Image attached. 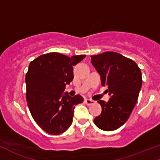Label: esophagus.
<instances>
[{"label": "esophagus", "mask_w": 160, "mask_h": 160, "mask_svg": "<svg viewBox=\"0 0 160 160\" xmlns=\"http://www.w3.org/2000/svg\"><path fill=\"white\" fill-rule=\"evenodd\" d=\"M84 102H85V104H87V105H88V106L91 105V104H93L94 103H95V102H94L93 100L88 99V98H87V99H85V101H84Z\"/></svg>", "instance_id": "34e87169"}]
</instances>
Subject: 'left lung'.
Returning a JSON list of instances; mask_svg holds the SVG:
<instances>
[{"label":"left lung","mask_w":160,"mask_h":160,"mask_svg":"<svg viewBox=\"0 0 160 160\" xmlns=\"http://www.w3.org/2000/svg\"><path fill=\"white\" fill-rule=\"evenodd\" d=\"M91 63L101 76L102 85L108 86V102L98 100L102 113L94 119L98 128L111 131L123 125L137 103L142 88V72L131 59L115 52L91 56Z\"/></svg>","instance_id":"obj_1"}]
</instances>
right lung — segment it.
<instances>
[{
	"label": "right lung",
	"mask_w": 160,
	"mask_h": 160,
	"mask_svg": "<svg viewBox=\"0 0 160 160\" xmlns=\"http://www.w3.org/2000/svg\"><path fill=\"white\" fill-rule=\"evenodd\" d=\"M85 55L71 58L58 52L41 55L29 65L26 74L27 102L32 118L41 129L52 135L64 133L72 122L75 105L82 103L80 95L63 93L73 79L72 66Z\"/></svg>",
	"instance_id": "right-lung-1"
}]
</instances>
